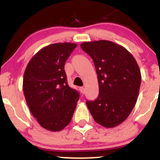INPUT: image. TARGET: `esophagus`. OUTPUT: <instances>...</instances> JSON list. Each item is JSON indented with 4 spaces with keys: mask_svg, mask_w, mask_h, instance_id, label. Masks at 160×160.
<instances>
[{
    "mask_svg": "<svg viewBox=\"0 0 160 160\" xmlns=\"http://www.w3.org/2000/svg\"><path fill=\"white\" fill-rule=\"evenodd\" d=\"M80 92H81L82 94H83L84 93H85V88H84V87H80Z\"/></svg>",
    "mask_w": 160,
    "mask_h": 160,
    "instance_id": "34e87169",
    "label": "esophagus"
}]
</instances>
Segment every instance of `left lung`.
Wrapping results in <instances>:
<instances>
[{"label":"left lung","mask_w":160,"mask_h":160,"mask_svg":"<svg viewBox=\"0 0 160 160\" xmlns=\"http://www.w3.org/2000/svg\"><path fill=\"white\" fill-rule=\"evenodd\" d=\"M82 49L92 58L99 95L86 105L95 122L114 128L126 120L137 102L141 84L138 64L123 46L109 41L84 42Z\"/></svg>","instance_id":"left-lung-1"}]
</instances>
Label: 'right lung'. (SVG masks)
<instances>
[{
	"mask_svg": "<svg viewBox=\"0 0 160 160\" xmlns=\"http://www.w3.org/2000/svg\"><path fill=\"white\" fill-rule=\"evenodd\" d=\"M76 47L77 44L72 43L46 46L32 57L24 72L26 103L46 130L61 131L73 117L80 95L68 86L64 66Z\"/></svg>",
	"mask_w": 160,
	"mask_h": 160,
	"instance_id": "1",
	"label": "right lung"
}]
</instances>
